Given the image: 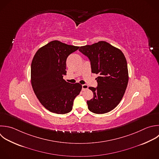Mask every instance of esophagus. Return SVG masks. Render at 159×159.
I'll use <instances>...</instances> for the list:
<instances>
[{
  "label": "esophagus",
  "mask_w": 159,
  "mask_h": 159,
  "mask_svg": "<svg viewBox=\"0 0 159 159\" xmlns=\"http://www.w3.org/2000/svg\"><path fill=\"white\" fill-rule=\"evenodd\" d=\"M88 88V85H86V84H83V85H82V90H83V91H85V90H86Z\"/></svg>",
  "instance_id": "obj_1"
}]
</instances>
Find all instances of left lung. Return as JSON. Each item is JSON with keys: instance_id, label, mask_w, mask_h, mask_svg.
<instances>
[{"instance_id": "1", "label": "left lung", "mask_w": 159, "mask_h": 159, "mask_svg": "<svg viewBox=\"0 0 159 159\" xmlns=\"http://www.w3.org/2000/svg\"><path fill=\"white\" fill-rule=\"evenodd\" d=\"M79 50L91 61V73L98 75L97 88L89 87L93 98L87 101L88 109L95 114L114 109L125 93L129 73L125 57L122 51L104 41L82 46Z\"/></svg>"}]
</instances>
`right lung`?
Wrapping results in <instances>:
<instances>
[{
  "label": "right lung",
  "mask_w": 159,
  "mask_h": 159,
  "mask_svg": "<svg viewBox=\"0 0 159 159\" xmlns=\"http://www.w3.org/2000/svg\"><path fill=\"white\" fill-rule=\"evenodd\" d=\"M80 47L53 40L40 48L31 64V83L40 103L49 111L64 114L72 110L82 85L63 79L68 57Z\"/></svg>",
  "instance_id": "obj_1"
}]
</instances>
